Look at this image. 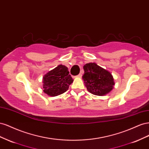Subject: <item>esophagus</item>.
Returning <instances> with one entry per match:
<instances>
[{
    "label": "esophagus",
    "instance_id": "1",
    "mask_svg": "<svg viewBox=\"0 0 149 149\" xmlns=\"http://www.w3.org/2000/svg\"><path fill=\"white\" fill-rule=\"evenodd\" d=\"M81 76H82V74L79 73L77 76H76V77H77V78H81Z\"/></svg>",
    "mask_w": 149,
    "mask_h": 149
}]
</instances>
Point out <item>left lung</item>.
Returning <instances> with one entry per match:
<instances>
[{"label": "left lung", "instance_id": "left-lung-1", "mask_svg": "<svg viewBox=\"0 0 149 149\" xmlns=\"http://www.w3.org/2000/svg\"><path fill=\"white\" fill-rule=\"evenodd\" d=\"M84 73L83 79L88 91L94 95L104 96L110 93L115 84L113 76L109 71L97 65L89 63L83 66Z\"/></svg>", "mask_w": 149, "mask_h": 149}]
</instances>
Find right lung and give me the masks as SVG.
<instances>
[{
  "label": "right lung",
  "instance_id": "1",
  "mask_svg": "<svg viewBox=\"0 0 149 149\" xmlns=\"http://www.w3.org/2000/svg\"><path fill=\"white\" fill-rule=\"evenodd\" d=\"M68 68L60 65L48 71L43 77V92L48 96L54 97L66 92L73 82Z\"/></svg>",
  "mask_w": 149,
  "mask_h": 149
}]
</instances>
